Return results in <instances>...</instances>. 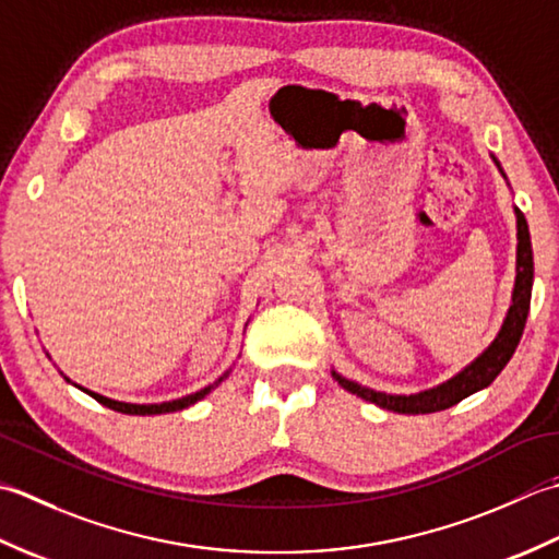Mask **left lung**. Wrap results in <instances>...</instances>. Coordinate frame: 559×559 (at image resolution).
Instances as JSON below:
<instances>
[{
	"instance_id": "1",
	"label": "left lung",
	"mask_w": 559,
	"mask_h": 559,
	"mask_svg": "<svg viewBox=\"0 0 559 559\" xmlns=\"http://www.w3.org/2000/svg\"><path fill=\"white\" fill-rule=\"evenodd\" d=\"M495 164L499 166L497 158H495ZM516 229H519V234H516L519 236L516 284H514V294H511V306H509V313L504 318V325H502V330H499V335L495 337V343L489 345L473 364H468V367H465L461 373H455L453 379L437 385V389H429V391L415 393V395H389V393L371 391V389H367V385L349 381V379H345V376H340L335 371H333V379L343 385L345 391L364 397V401L376 403L383 409H393V413H403V415L439 413V409L453 407L455 403H461L463 397L487 389V385L492 383L499 373H502L509 359L514 357L519 340L523 335V328H526L528 309H531L533 250H531V234H528L526 216L521 214V210H516Z\"/></svg>"
}]
</instances>
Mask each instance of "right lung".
Returning a JSON list of instances; mask_svg holds the SVG:
<instances>
[{
  "mask_svg": "<svg viewBox=\"0 0 559 559\" xmlns=\"http://www.w3.org/2000/svg\"><path fill=\"white\" fill-rule=\"evenodd\" d=\"M226 373H229V371H226ZM226 373H224V376H226ZM224 376H222V379H224ZM222 379L216 381V383H212V385H207V389L198 391V393L186 395V397H178V401H170V403H158V405L120 403V401H110V397H106V395H98V393H94V391H86V389H82V391H86V393H88L91 397H94V401H98L100 405L116 409V413H124V415H164V413H178V409H186V407H190V405H195L198 401H202V397L214 389V385H219Z\"/></svg>",
  "mask_w": 559,
  "mask_h": 559,
  "instance_id": "add662e5",
  "label": "right lung"
}]
</instances>
